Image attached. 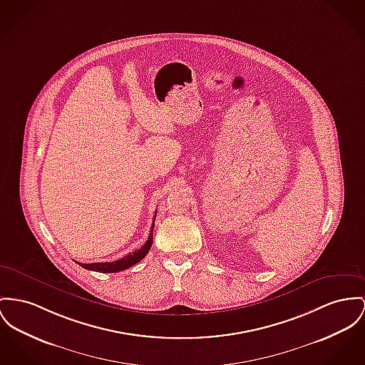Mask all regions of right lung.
<instances>
[{
    "label": "right lung",
    "instance_id": "obj_1",
    "mask_svg": "<svg viewBox=\"0 0 365 365\" xmlns=\"http://www.w3.org/2000/svg\"><path fill=\"white\" fill-rule=\"evenodd\" d=\"M155 219H156V215L153 217V224H152V228H150V234H149V238L138 250L133 252V253H128L125 255L124 257H122L120 260H116V262H110V263H91V264H86V263H78L76 262L77 264H80L81 267L86 268V269H91V271H98V272H119L123 269H127L128 267H133L134 264H137L138 262H141L148 252L150 250V246H152V241H153V227H155Z\"/></svg>",
    "mask_w": 365,
    "mask_h": 365
}]
</instances>
